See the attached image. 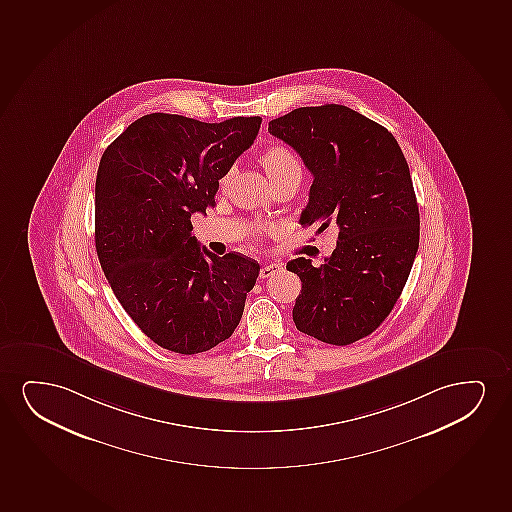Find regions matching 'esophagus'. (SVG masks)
Here are the masks:
<instances>
[{
  "label": "esophagus",
  "mask_w": 512,
  "mask_h": 512,
  "mask_svg": "<svg viewBox=\"0 0 512 512\" xmlns=\"http://www.w3.org/2000/svg\"><path fill=\"white\" fill-rule=\"evenodd\" d=\"M279 271H283V266H281V264H276V262H271V264H266V266H262V269H260V278H271V276H274V274L279 273Z\"/></svg>",
  "instance_id": "esophagus-1"
}]
</instances>
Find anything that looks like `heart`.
Returning a JSON list of instances; mask_svg holds the SVG:
<instances>
[{
	"mask_svg": "<svg viewBox=\"0 0 512 512\" xmlns=\"http://www.w3.org/2000/svg\"><path fill=\"white\" fill-rule=\"evenodd\" d=\"M262 165L266 166L267 173H269L273 182L283 179L288 173L300 172L299 163L293 158V154L283 146H271L266 149L262 154ZM231 175H233V172H227L220 179V186L226 187L229 180H231ZM271 231H273V227H257L255 229L257 234L271 233Z\"/></svg>",
	"mask_w": 512,
	"mask_h": 512,
	"instance_id": "obj_1",
	"label": "heart"
}]
</instances>
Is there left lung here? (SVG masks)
Instances as JSON below:
<instances>
[{"instance_id": "8db88e82", "label": "left lung", "mask_w": 512, "mask_h": 512, "mask_svg": "<svg viewBox=\"0 0 512 512\" xmlns=\"http://www.w3.org/2000/svg\"><path fill=\"white\" fill-rule=\"evenodd\" d=\"M269 133L314 177L300 224L339 229L325 264H286L302 281L293 321L325 344L349 346L379 328L412 271L420 217L410 168L387 128L339 104L299 107L269 121Z\"/></svg>"}]
</instances>
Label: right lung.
Masks as SVG:
<instances>
[{"instance_id":"add662e5","label":"right lung","mask_w":512,"mask_h":512,"mask_svg":"<svg viewBox=\"0 0 512 512\" xmlns=\"http://www.w3.org/2000/svg\"><path fill=\"white\" fill-rule=\"evenodd\" d=\"M262 118L222 123L153 113L107 146L95 180V248L116 299L154 344L210 351L233 335L259 262L217 257L191 215L215 205L219 180L252 146Z\"/></svg>"}]
</instances>
